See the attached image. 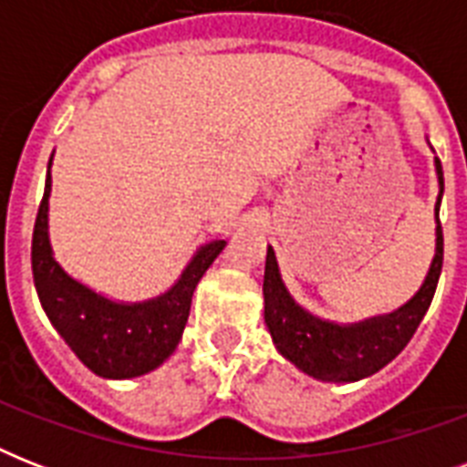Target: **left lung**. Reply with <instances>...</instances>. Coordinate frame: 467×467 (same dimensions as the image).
I'll return each instance as SVG.
<instances>
[{
    "instance_id": "left-lung-1",
    "label": "left lung",
    "mask_w": 467,
    "mask_h": 467,
    "mask_svg": "<svg viewBox=\"0 0 467 467\" xmlns=\"http://www.w3.org/2000/svg\"><path fill=\"white\" fill-rule=\"evenodd\" d=\"M434 169L439 182V196L434 205V259L429 264L420 291L398 310L363 317L358 322H334L319 317L293 298L288 285L284 284L274 247L266 249L264 322L269 327L278 354L306 376L322 383H356L388 366L417 332L421 317L431 306L443 264V234L439 223L443 171L439 157H434Z\"/></svg>"
}]
</instances>
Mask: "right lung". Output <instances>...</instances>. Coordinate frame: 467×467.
<instances>
[{
    "instance_id": "right-lung-1",
    "label": "right lung",
    "mask_w": 467,
    "mask_h": 467,
    "mask_svg": "<svg viewBox=\"0 0 467 467\" xmlns=\"http://www.w3.org/2000/svg\"><path fill=\"white\" fill-rule=\"evenodd\" d=\"M50 167L53 157L47 161L46 193L33 227L31 247L33 284L43 312L91 373L106 380L145 376L160 368L179 347L198 281L227 242L211 240L201 244L174 284L155 298L135 303L109 298L67 274L55 259L47 233V201L53 191Z\"/></svg>"
}]
</instances>
